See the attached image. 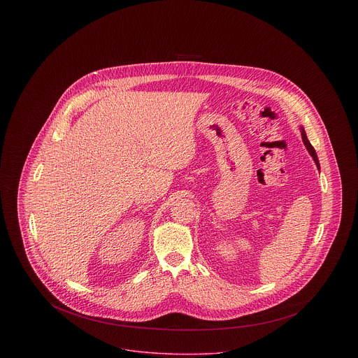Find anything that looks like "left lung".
<instances>
[{
  "instance_id": "8db88e82",
  "label": "left lung",
  "mask_w": 358,
  "mask_h": 358,
  "mask_svg": "<svg viewBox=\"0 0 358 358\" xmlns=\"http://www.w3.org/2000/svg\"><path fill=\"white\" fill-rule=\"evenodd\" d=\"M301 134H302V141H303V143H305V146H306L307 152H308V153H310V155L313 157V159H314V162H315L317 168L320 169V162H318V157H317V153H315L314 148L311 146V143H310V142H308V139H307L306 132H305L303 127H301Z\"/></svg>"
}]
</instances>
